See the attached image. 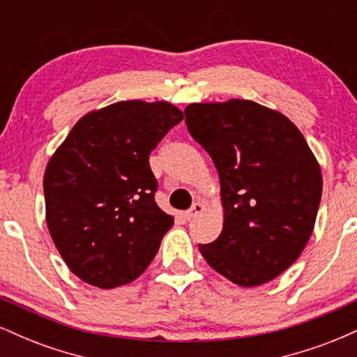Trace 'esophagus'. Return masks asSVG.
Here are the masks:
<instances>
[{"label": "esophagus", "mask_w": 357, "mask_h": 357, "mask_svg": "<svg viewBox=\"0 0 357 357\" xmlns=\"http://www.w3.org/2000/svg\"><path fill=\"white\" fill-rule=\"evenodd\" d=\"M204 211V204L203 203H195L190 210L186 211V218H196V216H199Z\"/></svg>", "instance_id": "obj_1"}]
</instances>
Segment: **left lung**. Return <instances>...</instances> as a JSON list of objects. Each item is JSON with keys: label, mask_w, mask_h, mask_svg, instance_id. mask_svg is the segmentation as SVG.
Instances as JSON below:
<instances>
[{"label": "left lung", "mask_w": 357, "mask_h": 357, "mask_svg": "<svg viewBox=\"0 0 357 357\" xmlns=\"http://www.w3.org/2000/svg\"><path fill=\"white\" fill-rule=\"evenodd\" d=\"M184 114L220 174L223 230L199 252L233 284H267L312 235L322 196L319 161L289 117L253 100L190 104Z\"/></svg>", "instance_id": "left-lung-1"}]
</instances>
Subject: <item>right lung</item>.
<instances>
[{
	"instance_id": "right-lung-1",
	"label": "right lung",
	"mask_w": 357,
	"mask_h": 357,
	"mask_svg": "<svg viewBox=\"0 0 357 357\" xmlns=\"http://www.w3.org/2000/svg\"><path fill=\"white\" fill-rule=\"evenodd\" d=\"M183 117L166 100H121L80 117L52 154L43 176L47 227L85 284L116 289L153 261L174 218L154 202L149 153Z\"/></svg>"
}]
</instances>
